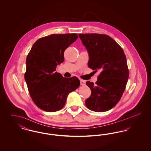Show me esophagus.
I'll list each match as a JSON object with an SVG mask.
<instances>
[{
    "instance_id": "34e87169",
    "label": "esophagus",
    "mask_w": 151,
    "mask_h": 151,
    "mask_svg": "<svg viewBox=\"0 0 151 151\" xmlns=\"http://www.w3.org/2000/svg\"><path fill=\"white\" fill-rule=\"evenodd\" d=\"M80 84L81 85V86H85L86 85V81H84V80H81V79H80Z\"/></svg>"
}]
</instances>
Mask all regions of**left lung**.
I'll list each match as a JSON object with an SVG mask.
<instances>
[{"mask_svg": "<svg viewBox=\"0 0 151 151\" xmlns=\"http://www.w3.org/2000/svg\"><path fill=\"white\" fill-rule=\"evenodd\" d=\"M89 54L88 67L100 74L94 84L86 81L91 95L86 105L96 112L106 111L117 104L123 93L129 71L126 57L122 47L106 35L79 34Z\"/></svg>", "mask_w": 151, "mask_h": 151, "instance_id": "obj_1", "label": "left lung"}]
</instances>
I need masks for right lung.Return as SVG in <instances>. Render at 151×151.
<instances>
[{"instance_id":"right-lung-1","label":"right lung","mask_w":151,"mask_h":151,"mask_svg":"<svg viewBox=\"0 0 151 151\" xmlns=\"http://www.w3.org/2000/svg\"><path fill=\"white\" fill-rule=\"evenodd\" d=\"M78 38L76 33L54 34L38 39L26 59L24 78L30 96L39 108L54 112L63 108L67 96L80 84L76 76L55 72L64 61V52Z\"/></svg>"}]
</instances>
